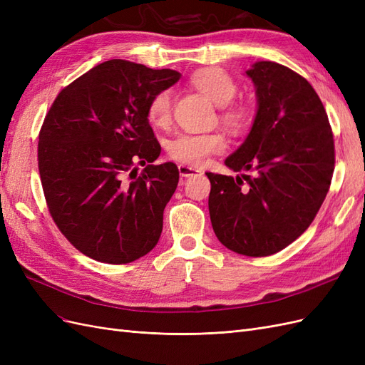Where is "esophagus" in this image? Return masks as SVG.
<instances>
[{
  "label": "esophagus",
  "instance_id": "1",
  "mask_svg": "<svg viewBox=\"0 0 365 365\" xmlns=\"http://www.w3.org/2000/svg\"><path fill=\"white\" fill-rule=\"evenodd\" d=\"M178 170H180V175L184 176V178H189V176L201 173L200 169H195V168H192V165H185V164H180Z\"/></svg>",
  "mask_w": 365,
  "mask_h": 365
}]
</instances>
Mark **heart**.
<instances>
[{"label":"heart","instance_id":"heart-1","mask_svg":"<svg viewBox=\"0 0 365 365\" xmlns=\"http://www.w3.org/2000/svg\"><path fill=\"white\" fill-rule=\"evenodd\" d=\"M192 83L213 103L222 106V120L230 128L240 129L245 125L248 117L247 109L242 105H228L237 91V86L228 73L216 67L202 68L192 76ZM172 105L173 96L170 90L153 96L148 106L150 123L157 128H168L172 121ZM227 140L219 132L180 134L168 145V153L172 160L181 164L201 168L210 155L224 152Z\"/></svg>","mask_w":365,"mask_h":365}]
</instances>
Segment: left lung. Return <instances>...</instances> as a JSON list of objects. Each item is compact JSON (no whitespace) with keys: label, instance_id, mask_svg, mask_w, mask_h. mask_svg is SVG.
Segmentation results:
<instances>
[{"label":"left lung","instance_id":"obj_1","mask_svg":"<svg viewBox=\"0 0 365 365\" xmlns=\"http://www.w3.org/2000/svg\"><path fill=\"white\" fill-rule=\"evenodd\" d=\"M245 74L256 88L257 109L225 165L250 175L235 180L207 172L208 210L220 244L264 257L312 224L332 180L335 146L326 109L304 77L271 61L252 63Z\"/></svg>","mask_w":365,"mask_h":365}]
</instances>
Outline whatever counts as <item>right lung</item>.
Instances as JSON below:
<instances>
[{"mask_svg":"<svg viewBox=\"0 0 365 365\" xmlns=\"http://www.w3.org/2000/svg\"><path fill=\"white\" fill-rule=\"evenodd\" d=\"M175 70L111 59L59 93L43 120L38 165L50 215L85 256L121 264L158 244L163 213L180 180L149 125L152 97ZM137 163L145 169L138 172Z\"/></svg>","mask_w":365,"mask_h":365,"instance_id":"add662e5","label":"right lung"}]
</instances>
